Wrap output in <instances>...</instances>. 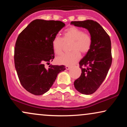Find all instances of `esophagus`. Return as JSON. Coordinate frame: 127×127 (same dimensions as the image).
Listing matches in <instances>:
<instances>
[{
    "label": "esophagus",
    "instance_id": "34e87169",
    "mask_svg": "<svg viewBox=\"0 0 127 127\" xmlns=\"http://www.w3.org/2000/svg\"><path fill=\"white\" fill-rule=\"evenodd\" d=\"M65 68H66V70H69L70 68V65H66L65 66Z\"/></svg>",
    "mask_w": 127,
    "mask_h": 127
}]
</instances>
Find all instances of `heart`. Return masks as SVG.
<instances>
[{
	"label": "heart",
	"instance_id": "b5f03b06",
	"mask_svg": "<svg viewBox=\"0 0 127 127\" xmlns=\"http://www.w3.org/2000/svg\"><path fill=\"white\" fill-rule=\"evenodd\" d=\"M72 41L70 53L64 54L58 57L57 60L59 64L70 65L75 63L81 58V51L82 53L88 52L91 49L93 39L87 32L77 27H70L64 30L63 39L59 36H55L52 41V46L55 54L62 53L64 41Z\"/></svg>",
	"mask_w": 127,
	"mask_h": 127
}]
</instances>
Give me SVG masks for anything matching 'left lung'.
Listing matches in <instances>:
<instances>
[{
  "mask_svg": "<svg viewBox=\"0 0 127 127\" xmlns=\"http://www.w3.org/2000/svg\"><path fill=\"white\" fill-rule=\"evenodd\" d=\"M71 24L87 29L93 39L91 49L79 62L81 75L74 82L77 91L90 95L100 87L111 66V41L108 34L97 22L88 20L72 21Z\"/></svg>",
  "mask_w": 127,
  "mask_h": 127,
  "instance_id": "8db88e82",
  "label": "left lung"
}]
</instances>
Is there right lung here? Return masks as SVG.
<instances>
[{
	"instance_id": "right-lung-1",
	"label": "right lung",
	"mask_w": 127,
	"mask_h": 127,
	"mask_svg": "<svg viewBox=\"0 0 127 127\" xmlns=\"http://www.w3.org/2000/svg\"><path fill=\"white\" fill-rule=\"evenodd\" d=\"M65 26L62 21L35 20L20 33L14 49V63L23 88L36 95H42L50 89L64 65H50L54 59L52 41Z\"/></svg>"
}]
</instances>
